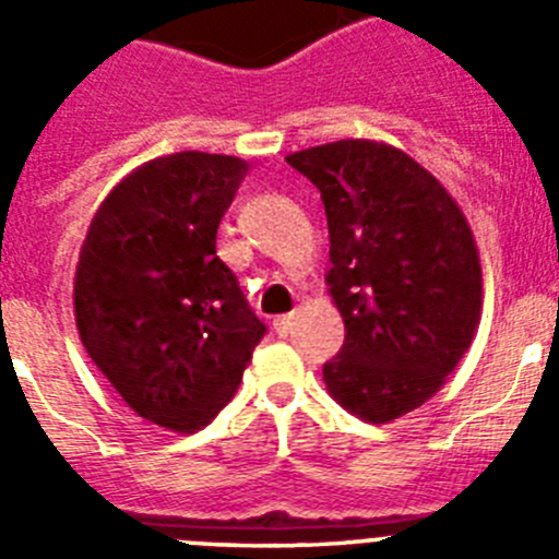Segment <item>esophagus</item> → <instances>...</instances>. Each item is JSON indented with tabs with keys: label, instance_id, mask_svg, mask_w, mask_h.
Returning a JSON list of instances; mask_svg holds the SVG:
<instances>
[{
	"label": "esophagus",
	"instance_id": "1",
	"mask_svg": "<svg viewBox=\"0 0 559 559\" xmlns=\"http://www.w3.org/2000/svg\"><path fill=\"white\" fill-rule=\"evenodd\" d=\"M274 330L280 335H288L290 330H294V316H280V319L274 322Z\"/></svg>",
	"mask_w": 559,
	"mask_h": 559
}]
</instances>
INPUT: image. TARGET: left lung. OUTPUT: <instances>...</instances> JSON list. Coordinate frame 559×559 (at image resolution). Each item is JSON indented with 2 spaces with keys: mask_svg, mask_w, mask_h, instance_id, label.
Segmentation results:
<instances>
[{
  "mask_svg": "<svg viewBox=\"0 0 559 559\" xmlns=\"http://www.w3.org/2000/svg\"><path fill=\"white\" fill-rule=\"evenodd\" d=\"M328 212V285L344 347L328 392L355 417L389 423L445 386L481 319V263L451 192L397 147L338 140L290 153Z\"/></svg>",
  "mask_w": 559,
  "mask_h": 559,
  "instance_id": "8db88e82",
  "label": "left lung"
}]
</instances>
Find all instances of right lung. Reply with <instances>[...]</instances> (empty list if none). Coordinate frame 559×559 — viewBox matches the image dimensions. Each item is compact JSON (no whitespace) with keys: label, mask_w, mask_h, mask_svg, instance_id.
I'll return each mask as SVG.
<instances>
[{"label":"right lung","mask_w":559,"mask_h":559,"mask_svg":"<svg viewBox=\"0 0 559 559\" xmlns=\"http://www.w3.org/2000/svg\"><path fill=\"white\" fill-rule=\"evenodd\" d=\"M246 165L181 151L145 162L88 224L75 271L83 347L128 408L192 433L235 397L265 324L215 237Z\"/></svg>","instance_id":"obj_1"}]
</instances>
